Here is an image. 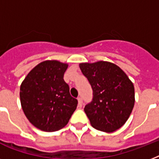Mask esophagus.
I'll use <instances>...</instances> for the list:
<instances>
[{
	"instance_id": "esophagus-1",
	"label": "esophagus",
	"mask_w": 159,
	"mask_h": 159,
	"mask_svg": "<svg viewBox=\"0 0 159 159\" xmlns=\"http://www.w3.org/2000/svg\"><path fill=\"white\" fill-rule=\"evenodd\" d=\"M77 100H78V106H80V107H82V97H78L77 98Z\"/></svg>"
}]
</instances>
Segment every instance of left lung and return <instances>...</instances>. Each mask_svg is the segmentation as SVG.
<instances>
[{
  "mask_svg": "<svg viewBox=\"0 0 159 159\" xmlns=\"http://www.w3.org/2000/svg\"><path fill=\"white\" fill-rule=\"evenodd\" d=\"M79 67L92 89V102L84 108L91 125L108 133L120 129L134 105L132 82L123 70L111 62H86L80 63Z\"/></svg>",
  "mask_w": 159,
  "mask_h": 159,
  "instance_id": "left-lung-1",
  "label": "left lung"
}]
</instances>
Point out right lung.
Here are the masks:
<instances>
[{"mask_svg": "<svg viewBox=\"0 0 159 159\" xmlns=\"http://www.w3.org/2000/svg\"><path fill=\"white\" fill-rule=\"evenodd\" d=\"M67 64L44 61L34 67L20 86L21 106L36 128L53 132L63 128L77 106L63 79Z\"/></svg>", "mask_w": 159, "mask_h": 159, "instance_id": "1", "label": "right lung"}]
</instances>
